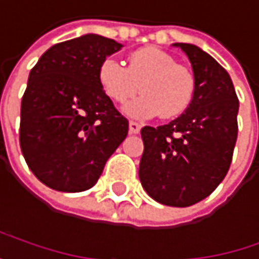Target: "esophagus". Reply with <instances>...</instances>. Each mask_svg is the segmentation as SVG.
<instances>
[{
  "label": "esophagus",
  "instance_id": "34e87169",
  "mask_svg": "<svg viewBox=\"0 0 259 259\" xmlns=\"http://www.w3.org/2000/svg\"><path fill=\"white\" fill-rule=\"evenodd\" d=\"M140 128H142V125L139 122H134V120L130 122V133L131 134H139L140 133Z\"/></svg>",
  "mask_w": 259,
  "mask_h": 259
}]
</instances>
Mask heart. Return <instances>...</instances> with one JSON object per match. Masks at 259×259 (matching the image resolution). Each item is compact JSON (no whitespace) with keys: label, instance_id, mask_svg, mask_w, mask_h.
I'll use <instances>...</instances> for the list:
<instances>
[{"label":"heart","instance_id":"b5f03b06","mask_svg":"<svg viewBox=\"0 0 259 259\" xmlns=\"http://www.w3.org/2000/svg\"><path fill=\"white\" fill-rule=\"evenodd\" d=\"M98 82L114 104H125L140 91L142 96L123 110L130 117L176 119L191 105L195 77L191 68L177 64L176 58L157 47L133 52L123 67L116 59H105L98 70Z\"/></svg>","mask_w":259,"mask_h":259}]
</instances>
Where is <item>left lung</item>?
I'll return each mask as SVG.
<instances>
[{"instance_id":"8db88e82","label":"left lung","mask_w":259,"mask_h":259,"mask_svg":"<svg viewBox=\"0 0 259 259\" xmlns=\"http://www.w3.org/2000/svg\"><path fill=\"white\" fill-rule=\"evenodd\" d=\"M180 47L192 64L194 99L188 110L157 128L143 126L139 177L155 201L186 207L207 195L231 168L238 136V98L226 71L192 44Z\"/></svg>"}]
</instances>
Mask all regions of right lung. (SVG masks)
Returning a JSON list of instances; mask_svg holds the SVG:
<instances>
[{
	"label": "right lung",
	"mask_w": 259,
	"mask_h": 259,
	"mask_svg": "<svg viewBox=\"0 0 259 259\" xmlns=\"http://www.w3.org/2000/svg\"><path fill=\"white\" fill-rule=\"evenodd\" d=\"M122 44L83 35L55 44L31 68L21 102L19 145L46 186L82 192L96 185L125 140L128 120L104 94L98 70Z\"/></svg>",
	"instance_id": "right-lung-1"
}]
</instances>
